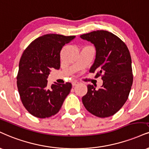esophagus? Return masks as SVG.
<instances>
[{"label": "esophagus", "mask_w": 149, "mask_h": 149, "mask_svg": "<svg viewBox=\"0 0 149 149\" xmlns=\"http://www.w3.org/2000/svg\"><path fill=\"white\" fill-rule=\"evenodd\" d=\"M78 84V82H77V81H73L72 82V86H73V87H74V86L77 85Z\"/></svg>", "instance_id": "esophagus-1"}]
</instances>
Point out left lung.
<instances>
[{"label":"left lung","instance_id":"8db88e82","mask_svg":"<svg viewBox=\"0 0 149 149\" xmlns=\"http://www.w3.org/2000/svg\"><path fill=\"white\" fill-rule=\"evenodd\" d=\"M96 48V57L89 69L96 76L102 75L103 85L96 89L87 86L82 98L88 112L101 118L117 112L124 105L132 85V61L126 44L117 36L106 30H97L80 36Z\"/></svg>","mask_w":149,"mask_h":149}]
</instances>
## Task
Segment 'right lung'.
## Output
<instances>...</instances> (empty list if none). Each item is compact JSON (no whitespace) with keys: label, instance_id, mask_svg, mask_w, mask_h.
Wrapping results in <instances>:
<instances>
[{"label":"right lung","instance_id":"right-lung-1","mask_svg":"<svg viewBox=\"0 0 149 149\" xmlns=\"http://www.w3.org/2000/svg\"><path fill=\"white\" fill-rule=\"evenodd\" d=\"M76 36L47 34L33 41L23 52L19 65L17 87L23 105L32 115L48 118L59 112L71 91V83L52 84L51 69L60 67V51Z\"/></svg>","mask_w":149,"mask_h":149}]
</instances>
